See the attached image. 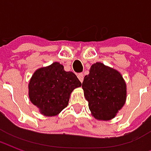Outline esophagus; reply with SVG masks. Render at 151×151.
<instances>
[{"instance_id":"1","label":"esophagus","mask_w":151,"mask_h":151,"mask_svg":"<svg viewBox=\"0 0 151 151\" xmlns=\"http://www.w3.org/2000/svg\"><path fill=\"white\" fill-rule=\"evenodd\" d=\"M78 78L80 80V82H83V78H84V75H83V73H78Z\"/></svg>"}]
</instances>
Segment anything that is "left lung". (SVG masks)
<instances>
[{
  "label": "left lung",
  "mask_w": 151,
  "mask_h": 151,
  "mask_svg": "<svg viewBox=\"0 0 151 151\" xmlns=\"http://www.w3.org/2000/svg\"><path fill=\"white\" fill-rule=\"evenodd\" d=\"M89 109L95 119L109 120L116 116L126 100V84L116 69L97 62L82 82Z\"/></svg>",
  "instance_id": "1"
}]
</instances>
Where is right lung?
<instances>
[{"label":"right lung","instance_id":"add662e5","mask_svg":"<svg viewBox=\"0 0 151 151\" xmlns=\"http://www.w3.org/2000/svg\"><path fill=\"white\" fill-rule=\"evenodd\" d=\"M82 86L73 72H66L59 62L37 69L29 82V98L46 116L59 114L69 104L71 92Z\"/></svg>","mask_w":151,"mask_h":151}]
</instances>
